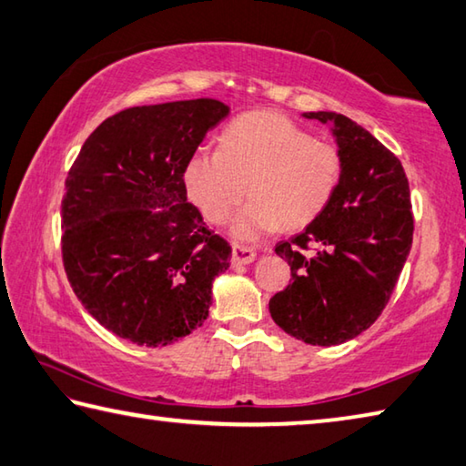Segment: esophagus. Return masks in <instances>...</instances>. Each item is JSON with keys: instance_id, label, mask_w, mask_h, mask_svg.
<instances>
[{"instance_id": "esophagus-1", "label": "esophagus", "mask_w": 466, "mask_h": 466, "mask_svg": "<svg viewBox=\"0 0 466 466\" xmlns=\"http://www.w3.org/2000/svg\"><path fill=\"white\" fill-rule=\"evenodd\" d=\"M255 258H257L255 248L244 247V244H234V247H232V262L236 267L248 265V262H252Z\"/></svg>"}]
</instances>
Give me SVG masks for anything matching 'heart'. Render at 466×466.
<instances>
[{"instance_id": "heart-1", "label": "heart", "mask_w": 466, "mask_h": 466, "mask_svg": "<svg viewBox=\"0 0 466 466\" xmlns=\"http://www.w3.org/2000/svg\"><path fill=\"white\" fill-rule=\"evenodd\" d=\"M344 173L342 150L316 140L277 112H252L234 120L218 150L199 148L185 165V187L211 224H222L248 189L252 198L234 218L244 240L285 226L314 222L334 199Z\"/></svg>"}]
</instances>
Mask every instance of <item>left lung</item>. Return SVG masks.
Returning a JSON list of instances; mask_svg holds the SVG:
<instances>
[{"instance_id":"1","label":"left lung","mask_w":466,"mask_h":466,"mask_svg":"<svg viewBox=\"0 0 466 466\" xmlns=\"http://www.w3.org/2000/svg\"><path fill=\"white\" fill-rule=\"evenodd\" d=\"M303 117L332 126L344 173L329 206L275 247L291 281L270 298L268 311L298 340L334 346L373 326L391 298L413 240L410 183L400 158L350 117Z\"/></svg>"}]
</instances>
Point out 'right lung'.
<instances>
[{
  "label": "right lung",
  "mask_w": 466,
  "mask_h": 466,
  "mask_svg": "<svg viewBox=\"0 0 466 466\" xmlns=\"http://www.w3.org/2000/svg\"><path fill=\"white\" fill-rule=\"evenodd\" d=\"M230 114L218 99L128 107L81 147L61 204L63 265L101 326L167 346L204 324L232 248L187 201L185 165Z\"/></svg>",
  "instance_id": "1"
}]
</instances>
